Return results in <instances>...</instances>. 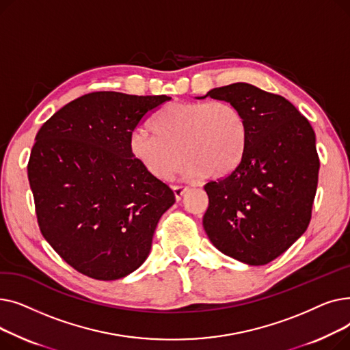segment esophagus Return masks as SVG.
I'll list each match as a JSON object with an SVG mask.
<instances>
[{
    "label": "esophagus",
    "mask_w": 350,
    "mask_h": 350,
    "mask_svg": "<svg viewBox=\"0 0 350 350\" xmlns=\"http://www.w3.org/2000/svg\"><path fill=\"white\" fill-rule=\"evenodd\" d=\"M189 189L186 186H173V191H174V196H176V200H181L183 196H185V193Z\"/></svg>",
    "instance_id": "obj_1"
}]
</instances>
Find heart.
Segmentation results:
<instances>
[{"label": "heart", "mask_w": 350, "mask_h": 350, "mask_svg": "<svg viewBox=\"0 0 350 350\" xmlns=\"http://www.w3.org/2000/svg\"><path fill=\"white\" fill-rule=\"evenodd\" d=\"M152 132H135L129 150L146 173L169 180L186 160L185 176L221 178L240 163L245 146V120L227 100L176 102L160 109Z\"/></svg>", "instance_id": "heart-1"}]
</instances>
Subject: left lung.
Wrapping results in <instances>:
<instances>
[{
  "instance_id": "1",
  "label": "left lung",
  "mask_w": 350,
  "mask_h": 350,
  "mask_svg": "<svg viewBox=\"0 0 350 350\" xmlns=\"http://www.w3.org/2000/svg\"><path fill=\"white\" fill-rule=\"evenodd\" d=\"M206 96L240 109L247 133L237 167L204 186L203 227L223 254L265 265L309 226L319 173L315 132L284 96L250 83L215 88Z\"/></svg>"
}]
</instances>
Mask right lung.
I'll list each match as a JSON object with an SVG mask.
<instances>
[{
	"label": "right lung",
	"mask_w": 350,
	"mask_h": 350,
	"mask_svg": "<svg viewBox=\"0 0 350 350\" xmlns=\"http://www.w3.org/2000/svg\"><path fill=\"white\" fill-rule=\"evenodd\" d=\"M172 98L92 92L69 102L36 133L28 161L38 226L78 272L115 281L152 248L173 190L129 150L135 129Z\"/></svg>",
	"instance_id": "1"
}]
</instances>
